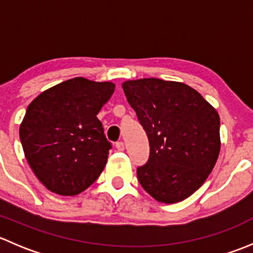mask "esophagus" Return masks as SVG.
<instances>
[{"mask_svg":"<svg viewBox=\"0 0 253 253\" xmlns=\"http://www.w3.org/2000/svg\"><path fill=\"white\" fill-rule=\"evenodd\" d=\"M115 147H116L117 150H120V152H122V150L125 149V144L124 142H117L116 144H115Z\"/></svg>","mask_w":253,"mask_h":253,"instance_id":"34e87169","label":"esophagus"}]
</instances>
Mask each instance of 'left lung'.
Returning a JSON list of instances; mask_svg holds the SVG:
<instances>
[{
	"label": "left lung",
	"instance_id": "obj_1",
	"mask_svg": "<svg viewBox=\"0 0 253 253\" xmlns=\"http://www.w3.org/2000/svg\"><path fill=\"white\" fill-rule=\"evenodd\" d=\"M149 139V159L137 168L142 187L162 203H176L197 191L220 152V119L187 84L143 78L122 83Z\"/></svg>",
	"mask_w": 253,
	"mask_h": 253
}]
</instances>
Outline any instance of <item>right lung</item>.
Masks as SVG:
<instances>
[{
	"label": "right lung",
	"mask_w": 253,
	"mask_h": 253,
	"mask_svg": "<svg viewBox=\"0 0 253 253\" xmlns=\"http://www.w3.org/2000/svg\"><path fill=\"white\" fill-rule=\"evenodd\" d=\"M115 90L111 82L77 77L38 95L19 127L25 159L51 192L76 196L108 162L111 143L96 117Z\"/></svg>",
	"instance_id": "right-lung-1"
}]
</instances>
